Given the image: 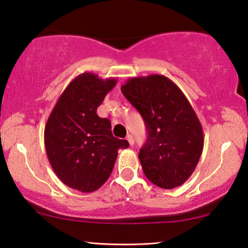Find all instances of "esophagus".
<instances>
[{
    "instance_id": "34e87169",
    "label": "esophagus",
    "mask_w": 248,
    "mask_h": 248,
    "mask_svg": "<svg viewBox=\"0 0 248 248\" xmlns=\"http://www.w3.org/2000/svg\"><path fill=\"white\" fill-rule=\"evenodd\" d=\"M126 140L128 141V143H130V145H133V144H134V139H133V137H132L131 134L127 135Z\"/></svg>"
}]
</instances>
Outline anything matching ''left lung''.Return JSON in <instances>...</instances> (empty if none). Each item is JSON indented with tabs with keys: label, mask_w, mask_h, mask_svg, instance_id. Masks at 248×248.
I'll list each match as a JSON object with an SVG mask.
<instances>
[{
	"label": "left lung",
	"mask_w": 248,
	"mask_h": 248,
	"mask_svg": "<svg viewBox=\"0 0 248 248\" xmlns=\"http://www.w3.org/2000/svg\"><path fill=\"white\" fill-rule=\"evenodd\" d=\"M121 90L148 130L139 154L144 175L161 188L184 184L204 145L202 125L187 98L170 79L159 74L130 78Z\"/></svg>",
	"instance_id": "1"
}]
</instances>
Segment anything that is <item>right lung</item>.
Wrapping results in <instances>:
<instances>
[{
  "instance_id": "add662e5",
  "label": "right lung",
  "mask_w": 248,
  "mask_h": 248,
  "mask_svg": "<svg viewBox=\"0 0 248 248\" xmlns=\"http://www.w3.org/2000/svg\"><path fill=\"white\" fill-rule=\"evenodd\" d=\"M116 83L115 78L79 74L61 94L45 125L44 142L53 170L79 192L101 187L113 171L118 149L128 148L126 140L113 137L109 120L97 115Z\"/></svg>"
}]
</instances>
